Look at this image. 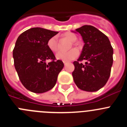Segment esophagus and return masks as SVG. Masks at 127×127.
Returning a JSON list of instances; mask_svg holds the SVG:
<instances>
[{"label":"esophagus","instance_id":"1","mask_svg":"<svg viewBox=\"0 0 127 127\" xmlns=\"http://www.w3.org/2000/svg\"><path fill=\"white\" fill-rule=\"evenodd\" d=\"M64 65H65L67 64V62H64Z\"/></svg>","mask_w":127,"mask_h":127}]
</instances>
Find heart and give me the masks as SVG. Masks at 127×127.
Segmentation results:
<instances>
[{"label": "heart", "instance_id": "1", "mask_svg": "<svg viewBox=\"0 0 127 127\" xmlns=\"http://www.w3.org/2000/svg\"><path fill=\"white\" fill-rule=\"evenodd\" d=\"M62 37L69 39V41L72 42H75L77 40V37L76 36V35L71 32H66L63 34ZM47 46L50 51H51L52 52H56L58 51V39H57V37L53 36L50 38L47 42ZM78 55H79V52L76 49H72L66 52L60 51V52L57 53L56 54V58L58 60H62L64 62H68L75 59L78 56Z\"/></svg>", "mask_w": 127, "mask_h": 127}]
</instances>
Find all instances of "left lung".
<instances>
[{
  "label": "left lung",
  "instance_id": "obj_1",
  "mask_svg": "<svg viewBox=\"0 0 127 127\" xmlns=\"http://www.w3.org/2000/svg\"><path fill=\"white\" fill-rule=\"evenodd\" d=\"M76 31L80 33L85 44L80 57L73 63L74 81L82 90L96 92L108 81L113 65V49L108 37L93 26H82ZM84 60L87 61L85 64L80 62Z\"/></svg>",
  "mask_w": 127,
  "mask_h": 127
}]
</instances>
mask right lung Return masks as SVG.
Instances as JSON below:
<instances>
[{
	"label": "right lung",
	"instance_id": "obj_1",
	"mask_svg": "<svg viewBox=\"0 0 127 127\" xmlns=\"http://www.w3.org/2000/svg\"><path fill=\"white\" fill-rule=\"evenodd\" d=\"M58 32L35 27L26 30L18 37L13 50L15 69L20 81L28 90L36 94L53 88L64 64L55 61L47 42ZM52 60L48 64L46 60Z\"/></svg>",
	"mask_w": 127,
	"mask_h": 127
}]
</instances>
